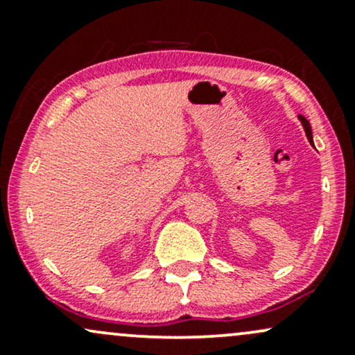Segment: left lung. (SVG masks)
I'll return each instance as SVG.
<instances>
[{"instance_id":"obj_1","label":"left lung","mask_w":355,"mask_h":355,"mask_svg":"<svg viewBox=\"0 0 355 355\" xmlns=\"http://www.w3.org/2000/svg\"><path fill=\"white\" fill-rule=\"evenodd\" d=\"M299 121H301V123H302L304 131H306V136H307V139H309V143H311L312 146H314V139H312V129H311L309 121H307V119L304 118V116H301V114H299Z\"/></svg>"}]
</instances>
